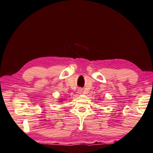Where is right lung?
I'll use <instances>...</instances> for the list:
<instances>
[{
	"mask_svg": "<svg viewBox=\"0 0 153 153\" xmlns=\"http://www.w3.org/2000/svg\"><path fill=\"white\" fill-rule=\"evenodd\" d=\"M63 100H63L62 97V98H60L59 100V101H58V103H62V102H63Z\"/></svg>",
	"mask_w": 153,
	"mask_h": 153,
	"instance_id": "1",
	"label": "right lung"
}]
</instances>
